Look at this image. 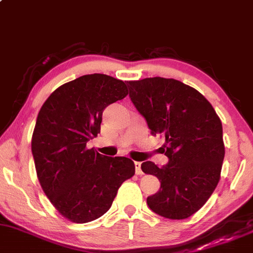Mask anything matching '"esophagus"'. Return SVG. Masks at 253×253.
Returning a JSON list of instances; mask_svg holds the SVG:
<instances>
[{"mask_svg":"<svg viewBox=\"0 0 253 253\" xmlns=\"http://www.w3.org/2000/svg\"><path fill=\"white\" fill-rule=\"evenodd\" d=\"M134 166H135V174L141 175L142 171H141V163L139 161H134Z\"/></svg>","mask_w":253,"mask_h":253,"instance_id":"obj_1","label":"esophagus"}]
</instances>
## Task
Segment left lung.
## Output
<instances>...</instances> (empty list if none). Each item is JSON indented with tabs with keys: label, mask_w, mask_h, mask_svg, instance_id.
I'll list each match as a JSON object with an SVG mask.
<instances>
[{
	"label": "left lung",
	"mask_w": 253,
	"mask_h": 253,
	"mask_svg": "<svg viewBox=\"0 0 253 253\" xmlns=\"http://www.w3.org/2000/svg\"><path fill=\"white\" fill-rule=\"evenodd\" d=\"M129 97L145 118L152 135L165 138V166L141 164L156 175L160 190L147 198L157 214L185 219L204 206L217 187L225 156L223 126L203 94L174 79L146 78L127 81Z\"/></svg>",
	"instance_id": "left-lung-1"
}]
</instances>
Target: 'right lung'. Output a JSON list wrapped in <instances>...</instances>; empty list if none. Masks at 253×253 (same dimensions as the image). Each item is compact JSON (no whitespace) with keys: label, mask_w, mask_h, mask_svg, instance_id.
I'll list each match as a JSON object with an SVG mask.
<instances>
[{"label":"right lung","mask_w":253,"mask_h":253,"mask_svg":"<svg viewBox=\"0 0 253 253\" xmlns=\"http://www.w3.org/2000/svg\"><path fill=\"white\" fill-rule=\"evenodd\" d=\"M127 94L123 80L88 74L56 88L40 109L32 136L36 174L54 208L73 223L105 214L121 184L134 175L128 158L87 148L100 133L103 109Z\"/></svg>","instance_id":"obj_1"}]
</instances>
